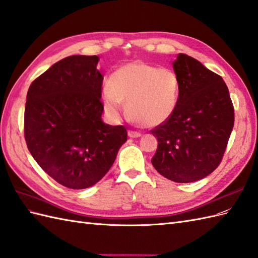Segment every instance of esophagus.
<instances>
[{
	"label": "esophagus",
	"instance_id": "obj_1",
	"mask_svg": "<svg viewBox=\"0 0 258 258\" xmlns=\"http://www.w3.org/2000/svg\"><path fill=\"white\" fill-rule=\"evenodd\" d=\"M128 136L130 137V138H139V137H141V134L138 133V131L129 130L128 131Z\"/></svg>",
	"mask_w": 258,
	"mask_h": 258
}]
</instances>
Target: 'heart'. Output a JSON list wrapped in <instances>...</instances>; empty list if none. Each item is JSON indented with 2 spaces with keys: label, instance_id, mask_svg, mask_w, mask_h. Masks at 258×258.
Here are the masks:
<instances>
[{
  "label": "heart",
  "instance_id": "b5f03b06",
  "mask_svg": "<svg viewBox=\"0 0 258 258\" xmlns=\"http://www.w3.org/2000/svg\"><path fill=\"white\" fill-rule=\"evenodd\" d=\"M180 83L169 68H158L142 60L114 71L101 93L105 109L118 116L125 102L129 117L144 127H156L172 116L179 101Z\"/></svg>",
  "mask_w": 258,
  "mask_h": 258
}]
</instances>
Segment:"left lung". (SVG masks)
I'll return each mask as SVG.
<instances>
[{"label":"left lung","instance_id":"8db88e82","mask_svg":"<svg viewBox=\"0 0 258 258\" xmlns=\"http://www.w3.org/2000/svg\"><path fill=\"white\" fill-rule=\"evenodd\" d=\"M177 106L151 133L158 139L152 165L177 183L201 180L219 167L234 125V107L221 76L185 54L173 61Z\"/></svg>","mask_w":258,"mask_h":258}]
</instances>
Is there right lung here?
<instances>
[{
  "label": "right lung",
  "instance_id": "add662e5",
  "mask_svg": "<svg viewBox=\"0 0 258 258\" xmlns=\"http://www.w3.org/2000/svg\"><path fill=\"white\" fill-rule=\"evenodd\" d=\"M98 60L96 55L68 56L37 77L26 96L28 150L50 177L74 190L101 180L127 141L123 125L101 119Z\"/></svg>",
  "mask_w": 258,
  "mask_h": 258
}]
</instances>
